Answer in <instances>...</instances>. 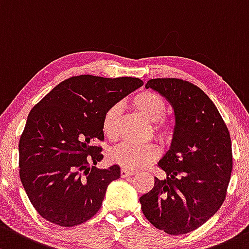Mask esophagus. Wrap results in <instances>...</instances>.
I'll use <instances>...</instances> for the list:
<instances>
[{
	"label": "esophagus",
	"mask_w": 249,
	"mask_h": 249,
	"mask_svg": "<svg viewBox=\"0 0 249 249\" xmlns=\"http://www.w3.org/2000/svg\"><path fill=\"white\" fill-rule=\"evenodd\" d=\"M132 174H133V172L129 171V169H126V168H122V171H120V175H122V178H129V177H131Z\"/></svg>",
	"instance_id": "1"
}]
</instances>
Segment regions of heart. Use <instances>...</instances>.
Returning <instances> with one entry per match:
<instances>
[{
    "label": "heart",
    "instance_id": "b5f03b06",
    "mask_svg": "<svg viewBox=\"0 0 249 249\" xmlns=\"http://www.w3.org/2000/svg\"><path fill=\"white\" fill-rule=\"evenodd\" d=\"M132 105L138 112L149 120L154 122L153 132L162 140H167L172 135V125L164 119L166 103L161 96L153 91L144 90L136 94L132 98ZM120 105L114 104L107 108L103 118V131L108 138H116L117 123L120 116ZM159 156V148L153 143L148 144H133L122 143L113 148L109 153V159L113 163L119 164L129 171L142 168L149 162Z\"/></svg>",
    "mask_w": 249,
    "mask_h": 249
}]
</instances>
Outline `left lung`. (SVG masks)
<instances>
[{
  "label": "left lung",
  "mask_w": 249,
  "mask_h": 249,
  "mask_svg": "<svg viewBox=\"0 0 249 249\" xmlns=\"http://www.w3.org/2000/svg\"><path fill=\"white\" fill-rule=\"evenodd\" d=\"M145 88L171 104L175 125L169 150L158 163L167 179L155 178L140 203L154 227L166 234H187L211 218L226 199L232 168L228 127L210 98L187 81L154 78Z\"/></svg>",
  "instance_id": "left-lung-1"
}]
</instances>
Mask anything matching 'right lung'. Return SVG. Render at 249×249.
Here are the masks:
<instances>
[{"mask_svg": "<svg viewBox=\"0 0 249 249\" xmlns=\"http://www.w3.org/2000/svg\"><path fill=\"white\" fill-rule=\"evenodd\" d=\"M136 77H70L30 112L19 142L20 179L43 218L61 227L88 221L100 209L107 186L120 178L104 159L103 118L112 105L142 87Z\"/></svg>", "mask_w": 249, "mask_h": 249, "instance_id": "right-lung-1", "label": "right lung"}]
</instances>
